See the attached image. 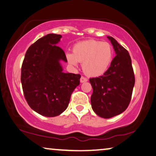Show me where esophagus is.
I'll use <instances>...</instances> for the list:
<instances>
[{
  "label": "esophagus",
  "instance_id": "obj_1",
  "mask_svg": "<svg viewBox=\"0 0 156 156\" xmlns=\"http://www.w3.org/2000/svg\"><path fill=\"white\" fill-rule=\"evenodd\" d=\"M87 80H88V79L86 78V77L84 76H82L81 78H80V82L81 83H84V82H86Z\"/></svg>",
  "mask_w": 156,
  "mask_h": 156
}]
</instances>
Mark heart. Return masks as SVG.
Listing matches in <instances>:
<instances>
[{
	"label": "heart",
	"mask_w": 156,
	"mask_h": 156,
	"mask_svg": "<svg viewBox=\"0 0 156 156\" xmlns=\"http://www.w3.org/2000/svg\"><path fill=\"white\" fill-rule=\"evenodd\" d=\"M113 48L105 41L88 40L76 43L73 54L66 55L68 61L73 66L83 63L84 72L90 76H98L106 71L113 59Z\"/></svg>",
	"instance_id": "heart-1"
}]
</instances>
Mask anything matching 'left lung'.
<instances>
[{
    "mask_svg": "<svg viewBox=\"0 0 156 156\" xmlns=\"http://www.w3.org/2000/svg\"><path fill=\"white\" fill-rule=\"evenodd\" d=\"M116 55L103 76L89 79L93 88L90 102L100 117L110 118L125 111L130 102L135 84L131 58L125 48L108 36Z\"/></svg>",
    "mask_w": 156,
    "mask_h": 156,
    "instance_id": "obj_1",
    "label": "left lung"
}]
</instances>
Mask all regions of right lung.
Returning <instances> with one entry per match:
<instances>
[{
    "instance_id": "right-lung-1",
    "label": "right lung",
    "mask_w": 156,
    "mask_h": 156,
    "mask_svg": "<svg viewBox=\"0 0 156 156\" xmlns=\"http://www.w3.org/2000/svg\"><path fill=\"white\" fill-rule=\"evenodd\" d=\"M61 37L51 33L37 40L27 50L21 67L25 98L33 111L46 117H55L67 108L81 77L63 72L59 61L67 58L56 45Z\"/></svg>"
}]
</instances>
